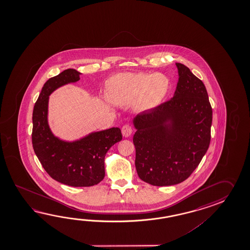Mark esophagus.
<instances>
[{
  "mask_svg": "<svg viewBox=\"0 0 250 250\" xmlns=\"http://www.w3.org/2000/svg\"><path fill=\"white\" fill-rule=\"evenodd\" d=\"M122 133H123V137L127 138V137H129V136L131 135V133H132V127H131L130 125L126 124V125H124L123 128H122Z\"/></svg>",
  "mask_w": 250,
  "mask_h": 250,
  "instance_id": "1",
  "label": "esophagus"
}]
</instances>
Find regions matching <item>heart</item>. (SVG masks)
<instances>
[{
	"mask_svg": "<svg viewBox=\"0 0 250 250\" xmlns=\"http://www.w3.org/2000/svg\"><path fill=\"white\" fill-rule=\"evenodd\" d=\"M170 87L169 79L161 73L123 72L106 82L108 96L113 101L128 104L134 101L138 111L153 110L165 99Z\"/></svg>",
	"mask_w": 250,
	"mask_h": 250,
	"instance_id": "1",
	"label": "heart"
}]
</instances>
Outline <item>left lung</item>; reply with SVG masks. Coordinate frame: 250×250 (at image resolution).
<instances>
[{
    "label": "left lung",
    "mask_w": 250,
    "mask_h": 250,
    "mask_svg": "<svg viewBox=\"0 0 250 250\" xmlns=\"http://www.w3.org/2000/svg\"><path fill=\"white\" fill-rule=\"evenodd\" d=\"M173 97L133 119L135 165L142 181L170 186L188 179L201 162L211 139L212 111L208 91L190 69L176 63Z\"/></svg>",
    "instance_id": "8db88e82"
}]
</instances>
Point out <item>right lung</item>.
<instances>
[{
    "mask_svg": "<svg viewBox=\"0 0 250 250\" xmlns=\"http://www.w3.org/2000/svg\"><path fill=\"white\" fill-rule=\"evenodd\" d=\"M74 69L63 70L44 83L33 110V148L43 169L53 180L71 187H90L104 180V157L123 139L120 127L91 132L66 141L54 136L48 123L49 96L62 85L80 80Z\"/></svg>",
    "mask_w": 250,
    "mask_h": 250,
    "instance_id": "right-lung-1",
    "label": "right lung"
}]
</instances>
